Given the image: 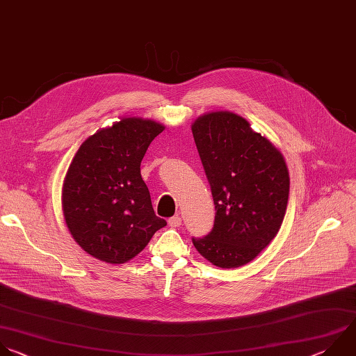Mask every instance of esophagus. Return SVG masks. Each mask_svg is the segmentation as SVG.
Instances as JSON below:
<instances>
[{
  "label": "esophagus",
  "mask_w": 356,
  "mask_h": 356,
  "mask_svg": "<svg viewBox=\"0 0 356 356\" xmlns=\"http://www.w3.org/2000/svg\"><path fill=\"white\" fill-rule=\"evenodd\" d=\"M168 223H169L170 227H179V226L181 225V218H180L179 215L172 216V218L168 220Z\"/></svg>",
  "instance_id": "1"
}]
</instances>
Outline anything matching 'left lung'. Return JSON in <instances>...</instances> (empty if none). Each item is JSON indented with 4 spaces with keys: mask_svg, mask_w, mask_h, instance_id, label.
I'll list each match as a JSON object with an SVG mask.
<instances>
[{
    "mask_svg": "<svg viewBox=\"0 0 356 356\" xmlns=\"http://www.w3.org/2000/svg\"><path fill=\"white\" fill-rule=\"evenodd\" d=\"M191 131L216 211L212 230L193 245L216 267H242L282 225L289 197L284 155L246 118L227 110L200 115Z\"/></svg>",
    "mask_w": 356,
    "mask_h": 356,
    "instance_id": "obj_1",
    "label": "left lung"
}]
</instances>
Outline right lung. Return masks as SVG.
<instances>
[{
	"label": "right lung",
	"instance_id": "add662e5",
	"mask_svg": "<svg viewBox=\"0 0 356 356\" xmlns=\"http://www.w3.org/2000/svg\"><path fill=\"white\" fill-rule=\"evenodd\" d=\"M165 126L123 117L82 143L63 183L61 204L74 241L92 257L123 264L166 226L152 208L141 161Z\"/></svg>",
	"mask_w": 356,
	"mask_h": 356
}]
</instances>
